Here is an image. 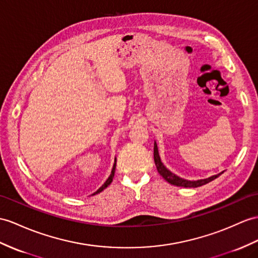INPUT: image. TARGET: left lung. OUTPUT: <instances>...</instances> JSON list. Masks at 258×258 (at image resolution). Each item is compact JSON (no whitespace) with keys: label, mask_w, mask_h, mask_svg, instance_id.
Listing matches in <instances>:
<instances>
[{"label":"left lung","mask_w":258,"mask_h":258,"mask_svg":"<svg viewBox=\"0 0 258 258\" xmlns=\"http://www.w3.org/2000/svg\"><path fill=\"white\" fill-rule=\"evenodd\" d=\"M154 162H155V165H156V169H158V172L160 173L161 176L164 178L167 183H169L171 185L174 186H178V187H199V186H203L210 183L211 180L216 179L217 177H219L220 175H221L223 172L219 173L217 175H213V176L209 177V178H206V179H200V180H186L184 178H180L176 175L173 174L172 172H169L168 169L163 165V163L161 162L160 159V155H159V151H158V146H156V142H154Z\"/></svg>","instance_id":"left-lung-1"}]
</instances>
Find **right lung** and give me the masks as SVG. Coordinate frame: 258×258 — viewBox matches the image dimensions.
<instances>
[{"label":"right lung","instance_id":"right-lung-1","mask_svg":"<svg viewBox=\"0 0 258 258\" xmlns=\"http://www.w3.org/2000/svg\"><path fill=\"white\" fill-rule=\"evenodd\" d=\"M115 169H116V159H115V164H114V166H112V169H111V174H110V176L108 177V179H107V180L105 181L104 185H103L102 187H100L97 191L94 192L93 195H96V194H98V192H100V191H103V190L105 189V188L107 187V186L111 183V181H112V178H114V175H115Z\"/></svg>","mask_w":258,"mask_h":258}]
</instances>
